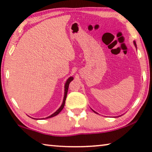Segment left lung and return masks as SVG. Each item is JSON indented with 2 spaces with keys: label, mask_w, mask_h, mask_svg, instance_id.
I'll list each match as a JSON object with an SVG mask.
<instances>
[{
  "label": "left lung",
  "mask_w": 152,
  "mask_h": 152,
  "mask_svg": "<svg viewBox=\"0 0 152 152\" xmlns=\"http://www.w3.org/2000/svg\"><path fill=\"white\" fill-rule=\"evenodd\" d=\"M133 43H134V45L135 46V48H137V45H136V43H135V41H134V42H133ZM93 110V111H94V112L95 113H97L96 112H95L94 110ZM97 114H99V113H97ZM119 117H120V116H119Z\"/></svg>",
  "instance_id": "left-lung-1"
}]
</instances>
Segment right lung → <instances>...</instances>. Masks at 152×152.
I'll use <instances>...</instances> for the list:
<instances>
[{
	"label": "right lung",
	"instance_id": "1",
	"mask_svg": "<svg viewBox=\"0 0 152 152\" xmlns=\"http://www.w3.org/2000/svg\"><path fill=\"white\" fill-rule=\"evenodd\" d=\"M74 80V78L72 76H70L69 77V78H68V80H67L66 82V84H65V86H64V99H63V102H62V104H61V105L60 106V107L59 108V109L56 110V111L55 113H53L52 115H51L50 116H49L48 117L46 118H43V119H49V118H51V117H55L56 116V115H58L59 113H60L61 110H62L64 109V105H65V102H66V96H67V93H68V86H69V84H70V82L72 80Z\"/></svg>",
	"mask_w": 152,
	"mask_h": 152
}]
</instances>
